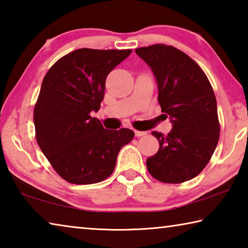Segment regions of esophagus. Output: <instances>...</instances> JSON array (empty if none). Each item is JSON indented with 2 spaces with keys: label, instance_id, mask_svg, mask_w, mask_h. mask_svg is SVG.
Masks as SVG:
<instances>
[{
  "label": "esophagus",
  "instance_id": "34e87169",
  "mask_svg": "<svg viewBox=\"0 0 248 248\" xmlns=\"http://www.w3.org/2000/svg\"><path fill=\"white\" fill-rule=\"evenodd\" d=\"M134 134H136V137H143L146 134V131H139V130H136Z\"/></svg>",
  "mask_w": 248,
  "mask_h": 248
}]
</instances>
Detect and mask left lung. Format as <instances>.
Masks as SVG:
<instances>
[{
    "label": "left lung",
    "mask_w": 248,
    "mask_h": 248,
    "mask_svg": "<svg viewBox=\"0 0 248 248\" xmlns=\"http://www.w3.org/2000/svg\"><path fill=\"white\" fill-rule=\"evenodd\" d=\"M156 79L162 112L170 132L157 131V153L146 159L149 173L159 182L179 184L196 177L208 164L220 138L216 95L200 66L171 46L136 49Z\"/></svg>",
    "instance_id": "8db88e82"
}]
</instances>
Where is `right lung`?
<instances>
[{"label":"right lung","instance_id":"right-lung-1","mask_svg":"<svg viewBox=\"0 0 248 248\" xmlns=\"http://www.w3.org/2000/svg\"><path fill=\"white\" fill-rule=\"evenodd\" d=\"M131 52L78 49L59 59L46 74L33 109L36 139L66 182L89 185L106 179L120 149L133 139L132 130H107L91 117L100 108L107 75Z\"/></svg>","mask_w":248,"mask_h":248}]
</instances>
